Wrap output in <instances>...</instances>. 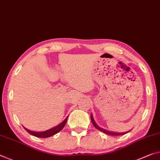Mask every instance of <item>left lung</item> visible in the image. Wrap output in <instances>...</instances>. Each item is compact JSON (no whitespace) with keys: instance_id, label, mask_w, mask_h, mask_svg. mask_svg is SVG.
<instances>
[{"instance_id":"8db88e82","label":"left lung","mask_w":160,"mask_h":160,"mask_svg":"<svg viewBox=\"0 0 160 160\" xmlns=\"http://www.w3.org/2000/svg\"><path fill=\"white\" fill-rule=\"evenodd\" d=\"M90 118H91V121H92V124H93L94 127H95V128L96 129H97V130H100V131H101V132H102L105 133V134H108V135H112V136H118V135H125V134L128 133V132H129L130 131H130L125 132H115L108 131V130H105V129H103V128H101L100 127H99V126L97 125V124L95 123V120H94V119H93V117H92V114H91V115H90Z\"/></svg>"}]
</instances>
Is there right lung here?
<instances>
[{
	"label": "right lung",
	"instance_id": "right-lung-1",
	"mask_svg": "<svg viewBox=\"0 0 160 160\" xmlns=\"http://www.w3.org/2000/svg\"><path fill=\"white\" fill-rule=\"evenodd\" d=\"M68 116L65 119L64 121L62 122L61 123L59 124V125L54 127L50 130H48L46 131H43V132H33L31 130H29L26 129L25 128H24V129L26 130L28 132L29 134H30L31 135H33L35 137H37V138H49V137H51L52 135H55L58 132L62 130V128H64V126L65 125V124L67 122V120H68Z\"/></svg>",
	"mask_w": 160,
	"mask_h": 160
}]
</instances>
